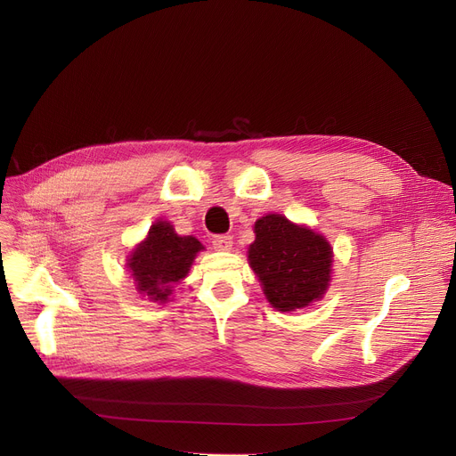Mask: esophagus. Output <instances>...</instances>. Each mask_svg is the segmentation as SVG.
<instances>
[{
  "label": "esophagus",
  "instance_id": "34e87169",
  "mask_svg": "<svg viewBox=\"0 0 456 456\" xmlns=\"http://www.w3.org/2000/svg\"><path fill=\"white\" fill-rule=\"evenodd\" d=\"M213 247L216 251H231L232 247V238L227 236V234H218V236H213Z\"/></svg>",
  "mask_w": 456,
  "mask_h": 456
}]
</instances>
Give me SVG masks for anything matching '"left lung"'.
Returning a JSON list of instances; mask_svg holds the SVG:
<instances>
[{
  "mask_svg": "<svg viewBox=\"0 0 456 456\" xmlns=\"http://www.w3.org/2000/svg\"><path fill=\"white\" fill-rule=\"evenodd\" d=\"M255 232L249 264L274 309L295 311L322 298L333 262V251L323 236L280 215L260 218Z\"/></svg>",
  "mask_w": 456,
  "mask_h": 456,
  "instance_id": "1",
  "label": "left lung"
}]
</instances>
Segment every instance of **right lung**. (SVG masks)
<instances>
[{"mask_svg": "<svg viewBox=\"0 0 456 456\" xmlns=\"http://www.w3.org/2000/svg\"><path fill=\"white\" fill-rule=\"evenodd\" d=\"M200 249L196 238L178 236L171 224L156 222L129 260L138 291L154 302L167 300L171 285L185 278Z\"/></svg>", "mask_w": 456, "mask_h": 456, "instance_id": "add662e5", "label": "right lung"}]
</instances>
